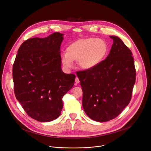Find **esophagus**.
<instances>
[{"mask_svg":"<svg viewBox=\"0 0 151 151\" xmlns=\"http://www.w3.org/2000/svg\"><path fill=\"white\" fill-rule=\"evenodd\" d=\"M75 82H76V83H79V79H78V77H76V79H75Z\"/></svg>","mask_w":151,"mask_h":151,"instance_id":"1","label":"esophagus"}]
</instances>
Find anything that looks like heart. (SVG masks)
<instances>
[{"mask_svg":"<svg viewBox=\"0 0 151 151\" xmlns=\"http://www.w3.org/2000/svg\"><path fill=\"white\" fill-rule=\"evenodd\" d=\"M108 51V44L102 39H81L68 47L67 52L61 55V62L67 70L73 68L74 61H78L79 66L83 69H92L104 60Z\"/></svg>","mask_w":151,"mask_h":151,"instance_id":"obj_1","label":"heart"}]
</instances>
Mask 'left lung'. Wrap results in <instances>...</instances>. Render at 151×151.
Masks as SVG:
<instances>
[{"label":"left lung","instance_id":"obj_1","mask_svg":"<svg viewBox=\"0 0 151 151\" xmlns=\"http://www.w3.org/2000/svg\"><path fill=\"white\" fill-rule=\"evenodd\" d=\"M110 52L97 67L78 72L83 91V109L91 119L106 122L114 119L129 104L136 82L132 52L118 36Z\"/></svg>","mask_w":151,"mask_h":151}]
</instances>
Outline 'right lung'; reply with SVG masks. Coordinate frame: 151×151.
Masks as SVG:
<instances>
[{"label":"right lung","instance_id":"obj_1","mask_svg":"<svg viewBox=\"0 0 151 151\" xmlns=\"http://www.w3.org/2000/svg\"><path fill=\"white\" fill-rule=\"evenodd\" d=\"M63 36L55 32L26 40L13 65L15 97L28 115L40 122H50L60 115L63 97L74 85L75 75L61 69Z\"/></svg>","mask_w":151,"mask_h":151}]
</instances>
